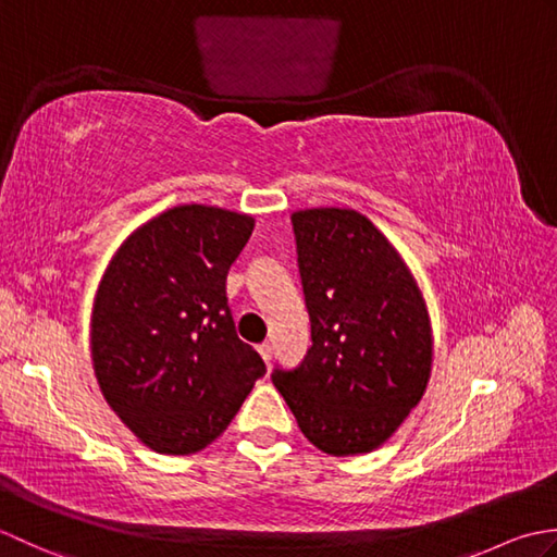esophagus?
I'll return each mask as SVG.
<instances>
[{
	"instance_id": "1",
	"label": "esophagus",
	"mask_w": 557,
	"mask_h": 557,
	"mask_svg": "<svg viewBox=\"0 0 557 557\" xmlns=\"http://www.w3.org/2000/svg\"><path fill=\"white\" fill-rule=\"evenodd\" d=\"M258 354H260V357H263L265 363H270V359H272V345H270V342H263V345H258Z\"/></svg>"
}]
</instances>
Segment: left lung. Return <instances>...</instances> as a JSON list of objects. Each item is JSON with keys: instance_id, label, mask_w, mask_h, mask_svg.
Here are the masks:
<instances>
[{"instance_id": "left-lung-1", "label": "left lung", "mask_w": 557, "mask_h": 557, "mask_svg": "<svg viewBox=\"0 0 557 557\" xmlns=\"http://www.w3.org/2000/svg\"><path fill=\"white\" fill-rule=\"evenodd\" d=\"M311 349L272 383L301 433L333 457L381 447L429 385L431 318L417 280L357 210L292 215Z\"/></svg>"}]
</instances>
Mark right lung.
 I'll return each mask as SVG.
<instances>
[{
	"label": "right lung",
	"instance_id": "obj_1",
	"mask_svg": "<svg viewBox=\"0 0 557 557\" xmlns=\"http://www.w3.org/2000/svg\"><path fill=\"white\" fill-rule=\"evenodd\" d=\"M251 232V215L176 206L128 236L100 280L92 369L116 417L156 453L210 445L265 375L227 304V272Z\"/></svg>",
	"mask_w": 557,
	"mask_h": 557
}]
</instances>
